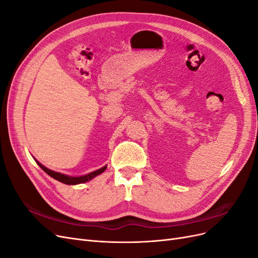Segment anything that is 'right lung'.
I'll return each mask as SVG.
<instances>
[{
	"label": "right lung",
	"mask_w": 258,
	"mask_h": 258,
	"mask_svg": "<svg viewBox=\"0 0 258 258\" xmlns=\"http://www.w3.org/2000/svg\"><path fill=\"white\" fill-rule=\"evenodd\" d=\"M35 161H36L37 165L40 166L48 175H50L54 179H57V181L63 183V184H68V185H76V184L88 182V181H90V179H92L95 176H97V175L101 174L102 172H104L105 169H106V166H104V167H102L101 169H98L96 171H93V172H90V173L86 174V175H82V176H69L67 174L59 173V172H56V171H52L50 169H47L46 167H44L42 163L38 162L37 160H35Z\"/></svg>",
	"instance_id": "obj_1"
}]
</instances>
